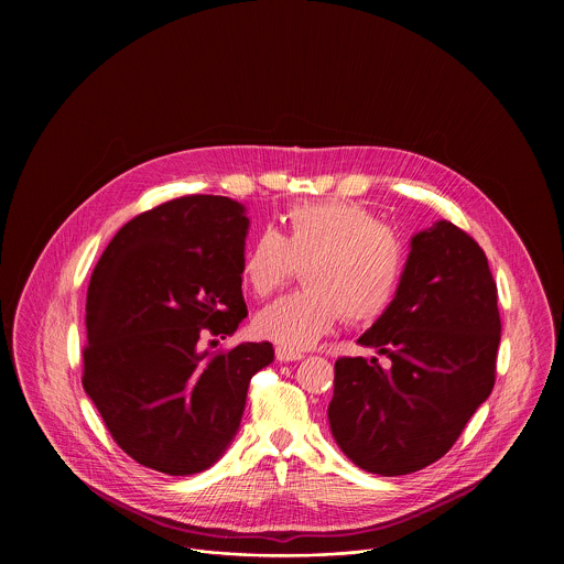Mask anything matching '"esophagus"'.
Wrapping results in <instances>:
<instances>
[{"label":"esophagus","instance_id":"obj_1","mask_svg":"<svg viewBox=\"0 0 564 564\" xmlns=\"http://www.w3.org/2000/svg\"><path fill=\"white\" fill-rule=\"evenodd\" d=\"M275 358H278L280 362H295V360H302L304 354H302V351L286 349V347H275Z\"/></svg>","mask_w":564,"mask_h":564}]
</instances>
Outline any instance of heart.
<instances>
[{
	"instance_id": "1",
	"label": "heart",
	"mask_w": 564,
	"mask_h": 564,
	"mask_svg": "<svg viewBox=\"0 0 564 564\" xmlns=\"http://www.w3.org/2000/svg\"><path fill=\"white\" fill-rule=\"evenodd\" d=\"M402 237L356 202L325 199L293 206L282 232L260 230L242 256L245 286L256 297L275 293L304 264L300 293L262 308L253 327L262 338L300 351L313 347L345 315L380 319L405 275Z\"/></svg>"
}]
</instances>
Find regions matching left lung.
Instances as JSON below:
<instances>
[{
    "label": "left lung",
    "instance_id": "8db88e82",
    "mask_svg": "<svg viewBox=\"0 0 564 564\" xmlns=\"http://www.w3.org/2000/svg\"><path fill=\"white\" fill-rule=\"evenodd\" d=\"M497 286L482 247L441 219L410 239L393 306L358 343L389 358H338L327 421L336 445L378 476L449 452L495 384Z\"/></svg>",
    "mask_w": 564,
    "mask_h": 564
}]
</instances>
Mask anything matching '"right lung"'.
Here are the masks:
<instances>
[{
  "label": "right lung",
  "instance_id": "right-lung-1",
  "mask_svg": "<svg viewBox=\"0 0 564 564\" xmlns=\"http://www.w3.org/2000/svg\"><path fill=\"white\" fill-rule=\"evenodd\" d=\"M247 210L230 197H180L128 221L90 275L82 387L143 467H213L239 432L251 376L273 362L271 343L202 347L247 317Z\"/></svg>",
  "mask_w": 564,
  "mask_h": 564
}]
</instances>
